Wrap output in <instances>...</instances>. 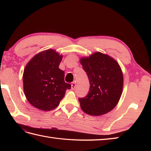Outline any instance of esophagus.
<instances>
[{"label":"esophagus","instance_id":"obj_1","mask_svg":"<svg viewBox=\"0 0 151 151\" xmlns=\"http://www.w3.org/2000/svg\"><path fill=\"white\" fill-rule=\"evenodd\" d=\"M76 88V83L75 82H72L71 83V89H75Z\"/></svg>","mask_w":151,"mask_h":151}]
</instances>
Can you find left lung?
Here are the masks:
<instances>
[{"label":"left lung","mask_w":151,"mask_h":151,"mask_svg":"<svg viewBox=\"0 0 151 151\" xmlns=\"http://www.w3.org/2000/svg\"><path fill=\"white\" fill-rule=\"evenodd\" d=\"M89 81L88 94L79 98L82 110L91 115H101L115 108L123 87V75L119 63L111 57L95 52L81 59Z\"/></svg>","instance_id":"obj_1"}]
</instances>
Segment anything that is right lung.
<instances>
[{
    "instance_id": "obj_1",
    "label": "right lung",
    "mask_w": 151,
    "mask_h": 151,
    "mask_svg": "<svg viewBox=\"0 0 151 151\" xmlns=\"http://www.w3.org/2000/svg\"><path fill=\"white\" fill-rule=\"evenodd\" d=\"M62 55L52 49L42 51L32 58L23 73V89L35 108L50 111L59 105L70 84L64 81L65 72L59 68Z\"/></svg>"
}]
</instances>
